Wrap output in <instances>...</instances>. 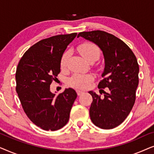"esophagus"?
I'll list each match as a JSON object with an SVG mask.
<instances>
[{
	"mask_svg": "<svg viewBox=\"0 0 154 154\" xmlns=\"http://www.w3.org/2000/svg\"><path fill=\"white\" fill-rule=\"evenodd\" d=\"M76 92H77L78 95H79H79H81V94L83 93V91H81V90H78Z\"/></svg>",
	"mask_w": 154,
	"mask_h": 154,
	"instance_id": "esophagus-1",
	"label": "esophagus"
}]
</instances>
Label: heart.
<instances>
[{"label":"heart","mask_w":154,"mask_h":154,"mask_svg":"<svg viewBox=\"0 0 154 154\" xmlns=\"http://www.w3.org/2000/svg\"><path fill=\"white\" fill-rule=\"evenodd\" d=\"M78 50L82 56L88 62L97 60L100 56V50L99 47L93 43L85 42L78 47ZM70 52L65 51L62 54L60 59V67L62 69H65L67 67ZM94 77L91 74H81L75 73L68 80V83L70 86L78 89H85L89 87L90 83L93 81Z\"/></svg>","instance_id":"heart-1"}]
</instances>
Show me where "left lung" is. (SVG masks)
I'll use <instances>...</instances> for the list:
<instances>
[{
	"instance_id": "8db88e82",
	"label": "left lung",
	"mask_w": 154,
	"mask_h": 154,
	"mask_svg": "<svg viewBox=\"0 0 154 154\" xmlns=\"http://www.w3.org/2000/svg\"><path fill=\"white\" fill-rule=\"evenodd\" d=\"M83 37L102 50L105 67L98 88L104 97L90 91L92 102L90 116L102 129H112L125 121L134 106L139 84V64L133 52L123 41L104 31H84ZM107 88L108 92L103 89Z\"/></svg>"
}]
</instances>
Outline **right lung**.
Segmentation results:
<instances>
[{
	"label": "right lung",
	"instance_id": "right-lung-1",
	"mask_svg": "<svg viewBox=\"0 0 154 154\" xmlns=\"http://www.w3.org/2000/svg\"><path fill=\"white\" fill-rule=\"evenodd\" d=\"M77 33L57 35L31 46L16 70V91L25 113L44 130L54 131L68 123L77 94L72 88L55 96L50 85L60 72V59Z\"/></svg>",
	"mask_w": 154,
	"mask_h": 154
}]
</instances>
